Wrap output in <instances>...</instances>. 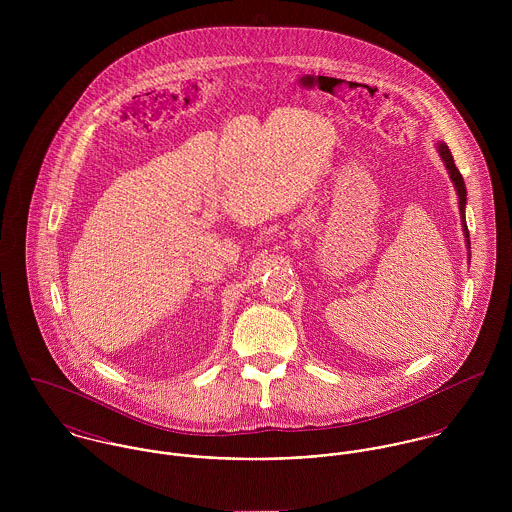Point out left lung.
Returning a JSON list of instances; mask_svg holds the SVG:
<instances>
[{
    "instance_id": "left-lung-1",
    "label": "left lung",
    "mask_w": 512,
    "mask_h": 512,
    "mask_svg": "<svg viewBox=\"0 0 512 512\" xmlns=\"http://www.w3.org/2000/svg\"><path fill=\"white\" fill-rule=\"evenodd\" d=\"M436 149H438L439 157H441V161H443V165H445V169H447V173H449V179H451V183H453V187H455V193H457V197H459V215H461V226H463V236H465V244H467V250H469V248H471V242H469V230H467V222H465L467 189H465V183H463V177H461L459 169L455 167L453 155H451V151H449L447 144L438 142V144H436ZM467 256H469V260H471V250H469V254H467Z\"/></svg>"
}]
</instances>
